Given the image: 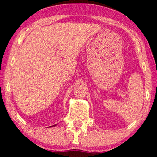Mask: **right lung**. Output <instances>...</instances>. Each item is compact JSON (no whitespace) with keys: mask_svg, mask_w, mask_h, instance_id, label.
Masks as SVG:
<instances>
[{"mask_svg":"<svg viewBox=\"0 0 157 157\" xmlns=\"http://www.w3.org/2000/svg\"><path fill=\"white\" fill-rule=\"evenodd\" d=\"M57 124H54V125H52V126H50V127H55V126H56Z\"/></svg>","mask_w":157,"mask_h":157,"instance_id":"obj_1","label":"right lung"}]
</instances>
